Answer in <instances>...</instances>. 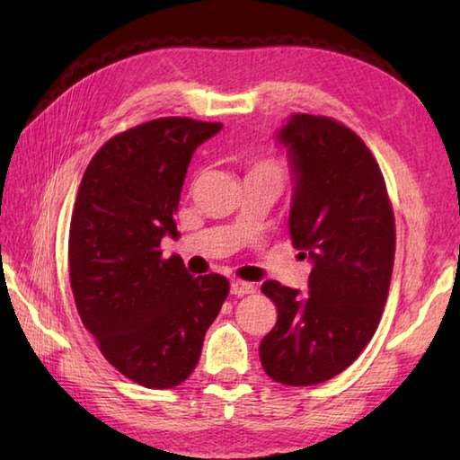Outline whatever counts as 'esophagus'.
<instances>
[{
  "label": "esophagus",
  "instance_id": "esophagus-1",
  "mask_svg": "<svg viewBox=\"0 0 460 460\" xmlns=\"http://www.w3.org/2000/svg\"><path fill=\"white\" fill-rule=\"evenodd\" d=\"M255 286L252 282H243V279H233L231 282V294L235 296H245V294H253Z\"/></svg>",
  "mask_w": 460,
  "mask_h": 460
}]
</instances>
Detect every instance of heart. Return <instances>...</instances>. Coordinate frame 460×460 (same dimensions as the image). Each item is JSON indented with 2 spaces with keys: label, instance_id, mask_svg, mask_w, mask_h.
Segmentation results:
<instances>
[{
  "label": "heart",
  "instance_id": "b5f03b06",
  "mask_svg": "<svg viewBox=\"0 0 460 460\" xmlns=\"http://www.w3.org/2000/svg\"><path fill=\"white\" fill-rule=\"evenodd\" d=\"M249 172L271 174V176H276V178H279V181H282V178H284V166L279 164V162H276V160H263V162H258V164H255L252 170H249Z\"/></svg>",
  "mask_w": 460,
  "mask_h": 460
}]
</instances>
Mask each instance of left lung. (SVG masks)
Returning a JSON list of instances; mask_svg holds the SVG:
<instances>
[{
  "mask_svg": "<svg viewBox=\"0 0 460 460\" xmlns=\"http://www.w3.org/2000/svg\"><path fill=\"white\" fill-rule=\"evenodd\" d=\"M294 172L290 237L313 261L308 294L263 282L278 321L261 367L284 385H316L345 371L376 332L395 255V221L377 160L353 129L298 113L278 134Z\"/></svg>",
  "mask_w": 460,
  "mask_h": 460,
  "instance_id": "8db88e82",
  "label": "left lung"
}]
</instances>
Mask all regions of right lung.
<instances>
[{"instance_id": "1", "label": "right lung", "mask_w": 460, "mask_h": 460, "mask_svg": "<svg viewBox=\"0 0 460 460\" xmlns=\"http://www.w3.org/2000/svg\"><path fill=\"white\" fill-rule=\"evenodd\" d=\"M223 123L160 118L113 136L93 155L68 231V278L79 316L121 376L181 385L229 294L227 278H194L162 258L197 147Z\"/></svg>"}]
</instances>
